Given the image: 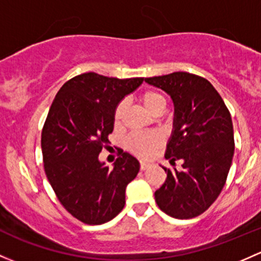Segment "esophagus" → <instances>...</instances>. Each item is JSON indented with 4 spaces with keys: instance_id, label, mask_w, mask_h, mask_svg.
Returning <instances> with one entry per match:
<instances>
[{
    "instance_id": "esophagus-1",
    "label": "esophagus",
    "mask_w": 261,
    "mask_h": 261,
    "mask_svg": "<svg viewBox=\"0 0 261 261\" xmlns=\"http://www.w3.org/2000/svg\"><path fill=\"white\" fill-rule=\"evenodd\" d=\"M149 166H150L149 163H145V161H141V163H140V170H142V171L146 170Z\"/></svg>"
}]
</instances>
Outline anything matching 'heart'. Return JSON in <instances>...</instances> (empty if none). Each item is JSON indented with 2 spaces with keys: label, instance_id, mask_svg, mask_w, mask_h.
<instances>
[{
  "label": "heart",
  "instance_id": "heart-1",
  "mask_svg": "<svg viewBox=\"0 0 261 261\" xmlns=\"http://www.w3.org/2000/svg\"><path fill=\"white\" fill-rule=\"evenodd\" d=\"M140 105L146 110L152 116H159L164 112L166 108V98L163 94L155 90H147L141 92L138 97ZM125 114V102H119L114 110V125L120 126L121 120ZM161 136L158 133H146V134H135V135L128 136L126 140V147L135 155L145 156L149 155L153 149L160 146Z\"/></svg>",
  "mask_w": 261,
  "mask_h": 261
}]
</instances>
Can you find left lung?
<instances>
[{"label": "left lung", "instance_id": "left-lung-1", "mask_svg": "<svg viewBox=\"0 0 261 261\" xmlns=\"http://www.w3.org/2000/svg\"><path fill=\"white\" fill-rule=\"evenodd\" d=\"M164 90L175 108L174 130L165 158L175 166L164 167L165 182L155 191L158 206L175 219L201 215L223 190L232 156L234 130L230 112L206 79L189 72L145 79Z\"/></svg>", "mask_w": 261, "mask_h": 261}]
</instances>
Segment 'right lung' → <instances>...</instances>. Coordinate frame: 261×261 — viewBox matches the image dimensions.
Listing matches in <instances>:
<instances>
[{
    "label": "right lung",
    "instance_id": "right-lung-1",
    "mask_svg": "<svg viewBox=\"0 0 261 261\" xmlns=\"http://www.w3.org/2000/svg\"><path fill=\"white\" fill-rule=\"evenodd\" d=\"M142 81L86 72L65 82L52 102L41 135L43 167L62 206L82 223H108L125 206L138 159L121 150L109 169L98 153L114 130L116 105Z\"/></svg>",
    "mask_w": 261,
    "mask_h": 261
}]
</instances>
